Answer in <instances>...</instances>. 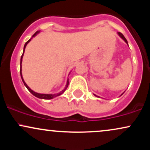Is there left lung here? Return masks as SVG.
I'll use <instances>...</instances> for the list:
<instances>
[{
    "label": "left lung",
    "mask_w": 150,
    "mask_h": 150,
    "mask_svg": "<svg viewBox=\"0 0 150 150\" xmlns=\"http://www.w3.org/2000/svg\"><path fill=\"white\" fill-rule=\"evenodd\" d=\"M118 35H119V36H120V37H121V38H122V39H123V40H124V41H125V42L127 43V44H128V42H127L126 39H125V37H124V36H123V34H122V33H120V32H118ZM94 95H95V94H94ZM95 96H96V97H98V96H97V95H95Z\"/></svg>",
    "instance_id": "8db88e82"
}]
</instances>
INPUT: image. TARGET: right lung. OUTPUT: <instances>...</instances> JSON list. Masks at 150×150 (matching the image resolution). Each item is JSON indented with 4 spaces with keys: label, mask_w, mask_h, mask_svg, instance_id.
<instances>
[{
    "label": "right lung",
    "mask_w": 150,
    "mask_h": 150,
    "mask_svg": "<svg viewBox=\"0 0 150 150\" xmlns=\"http://www.w3.org/2000/svg\"><path fill=\"white\" fill-rule=\"evenodd\" d=\"M39 32H35V34H34L33 36H32V37L30 39H29L28 41H27V42L25 43V46H24V50H23V53H22V56H21V59H20V75H21V77H22V82H23V83H24V85H25V87H27V89H28L29 91H30V92L32 93V94H33L34 96H35V97H38V98H39V99H53V98H54V97H58V96H60L61 95V94H63V92H65V89H66V88L67 87H68V83H69V82H68H68H67V85H66V87H65V88L63 89V91H62V92H61L60 93H58V94H39V93H37V92H34L33 90H32V89H31L30 87H28V86H27V84L25 83V81H24V80H23V78H22V65H21V63H22V57H23V54H24V52H25V47H26V46H27V44H28L29 42H30L31 41V39H32V38H33L34 36H36L37 35V34L39 33Z\"/></svg>",
    "instance_id": "1"
}]
</instances>
